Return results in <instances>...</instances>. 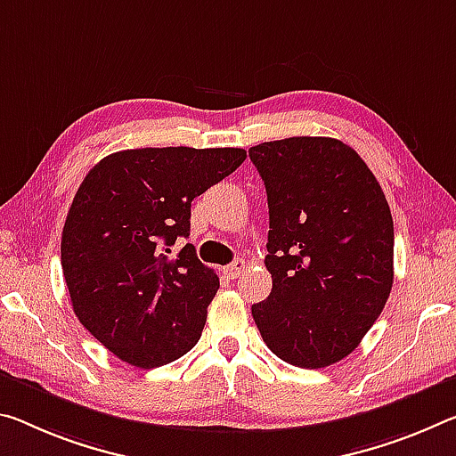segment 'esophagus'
I'll list each match as a JSON object with an SVG mask.
<instances>
[{"label":"esophagus","instance_id":"34e87169","mask_svg":"<svg viewBox=\"0 0 456 456\" xmlns=\"http://www.w3.org/2000/svg\"><path fill=\"white\" fill-rule=\"evenodd\" d=\"M245 265H248L245 264V259H235L233 264L223 267V273H225L229 280H235V278H240V273L245 270Z\"/></svg>","mask_w":456,"mask_h":456}]
</instances>
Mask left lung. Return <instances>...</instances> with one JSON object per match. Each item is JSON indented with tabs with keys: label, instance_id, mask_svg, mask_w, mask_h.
Segmentation results:
<instances>
[{
	"label": "left lung",
	"instance_id": "obj_1",
	"mask_svg": "<svg viewBox=\"0 0 456 456\" xmlns=\"http://www.w3.org/2000/svg\"><path fill=\"white\" fill-rule=\"evenodd\" d=\"M270 208L272 292L251 306L286 363L341 361L373 327L394 284V221L378 178L335 137H286L249 148Z\"/></svg>",
	"mask_w": 456,
	"mask_h": 456
}]
</instances>
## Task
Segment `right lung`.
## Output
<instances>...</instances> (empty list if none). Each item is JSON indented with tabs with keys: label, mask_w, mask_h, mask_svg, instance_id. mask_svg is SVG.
Here are the masks:
<instances>
[{
	"label": "right lung",
	"mask_w": 456,
	"mask_h": 456,
	"mask_svg": "<svg viewBox=\"0 0 456 456\" xmlns=\"http://www.w3.org/2000/svg\"><path fill=\"white\" fill-rule=\"evenodd\" d=\"M245 160L241 148H140L93 166L72 199L61 264L72 310L115 357L151 370L199 343L219 278L186 243L191 202Z\"/></svg>",
	"instance_id": "obj_1"
}]
</instances>
